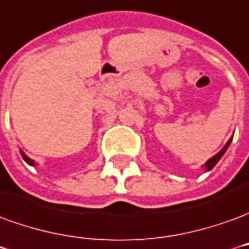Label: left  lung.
<instances>
[{
  "mask_svg": "<svg viewBox=\"0 0 249 249\" xmlns=\"http://www.w3.org/2000/svg\"><path fill=\"white\" fill-rule=\"evenodd\" d=\"M231 141H232V138L229 139L228 142H227V144H225L223 149L218 151L216 156L212 157V158H211L209 161L206 162V163H205V169H206V170H208V172H209L211 169H213V167H214V165H216V163H217V162L220 161V158H221V157L224 156V153H225V151H227V149H228V146H229V143H231Z\"/></svg>",
  "mask_w": 249,
  "mask_h": 249,
  "instance_id": "8db88e82",
  "label": "left lung"
}]
</instances>
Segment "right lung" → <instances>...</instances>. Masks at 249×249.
<instances>
[{"label":"right lung","mask_w":249,"mask_h":249,"mask_svg":"<svg viewBox=\"0 0 249 249\" xmlns=\"http://www.w3.org/2000/svg\"><path fill=\"white\" fill-rule=\"evenodd\" d=\"M21 156H22V158H24V160H25L26 163H29V165H32V166H33V165H35V162L32 161L31 158H28V157H26L25 154H24V153H22V151H21Z\"/></svg>","instance_id":"right-lung-1"}]
</instances>
